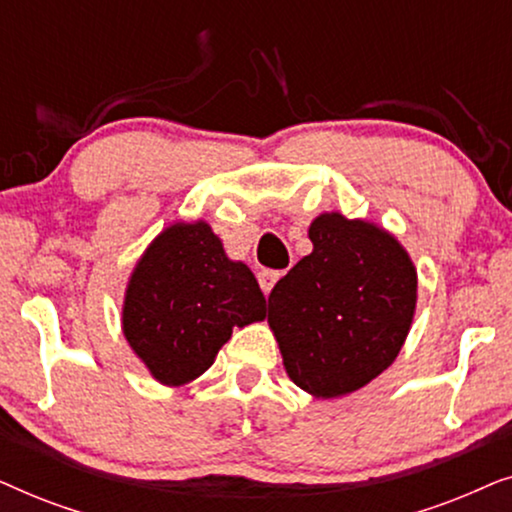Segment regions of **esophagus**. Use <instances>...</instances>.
I'll use <instances>...</instances> for the list:
<instances>
[{
  "label": "esophagus",
  "instance_id": "obj_1",
  "mask_svg": "<svg viewBox=\"0 0 512 512\" xmlns=\"http://www.w3.org/2000/svg\"><path fill=\"white\" fill-rule=\"evenodd\" d=\"M282 277H284V270H261L258 272V284H261L265 296H268V293L272 291V286H275Z\"/></svg>",
  "mask_w": 512,
  "mask_h": 512
}]
</instances>
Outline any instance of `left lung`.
I'll list each match as a JSON object with an SVG mask.
<instances>
[{
  "label": "left lung",
  "instance_id": "8db88e82",
  "mask_svg": "<svg viewBox=\"0 0 512 512\" xmlns=\"http://www.w3.org/2000/svg\"><path fill=\"white\" fill-rule=\"evenodd\" d=\"M312 254L279 279L268 324L293 384L317 398L366 387L401 352L417 305V270L387 230L340 212L310 226Z\"/></svg>",
  "mask_w": 512,
  "mask_h": 512
}]
</instances>
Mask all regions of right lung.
I'll return each mask as SVG.
<instances>
[{
	"mask_svg": "<svg viewBox=\"0 0 512 512\" xmlns=\"http://www.w3.org/2000/svg\"><path fill=\"white\" fill-rule=\"evenodd\" d=\"M265 319L254 272L230 261L209 223H174L149 244L123 300V335L149 373L184 387L212 366L233 328Z\"/></svg>",
	"mask_w": 512,
	"mask_h": 512,
	"instance_id": "obj_1",
	"label": "right lung"
}]
</instances>
